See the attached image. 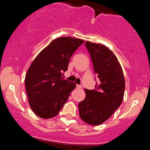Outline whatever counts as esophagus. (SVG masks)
<instances>
[{"label":"esophagus","mask_w":150,"mask_h":150,"mask_svg":"<svg viewBox=\"0 0 150 150\" xmlns=\"http://www.w3.org/2000/svg\"><path fill=\"white\" fill-rule=\"evenodd\" d=\"M76 87H77V89H82V85H77Z\"/></svg>","instance_id":"34e87169"}]
</instances>
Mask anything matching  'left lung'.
Wrapping results in <instances>:
<instances>
[{
	"instance_id": "left-lung-1",
	"label": "left lung",
	"mask_w": 150,
	"mask_h": 150,
	"mask_svg": "<svg viewBox=\"0 0 150 150\" xmlns=\"http://www.w3.org/2000/svg\"><path fill=\"white\" fill-rule=\"evenodd\" d=\"M85 46L99 80L94 89H85V99L79 103V113L85 123L98 125L108 120L121 104L125 79L121 65L111 50L88 41Z\"/></svg>"
}]
</instances>
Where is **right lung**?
<instances>
[{
  "label": "right lung",
  "mask_w": 150,
  "mask_h": 150,
  "mask_svg": "<svg viewBox=\"0 0 150 150\" xmlns=\"http://www.w3.org/2000/svg\"><path fill=\"white\" fill-rule=\"evenodd\" d=\"M85 41L69 37L53 39L34 58L25 76V88L31 108L44 119L57 116L75 82L64 80L70 58Z\"/></svg>",
  "instance_id": "right-lung-1"
}]
</instances>
